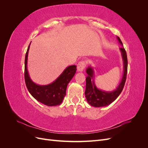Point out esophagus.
<instances>
[{
  "instance_id": "1",
  "label": "esophagus",
  "mask_w": 148,
  "mask_h": 148,
  "mask_svg": "<svg viewBox=\"0 0 148 148\" xmlns=\"http://www.w3.org/2000/svg\"><path fill=\"white\" fill-rule=\"evenodd\" d=\"M86 62L84 61L79 62L77 65V70L78 71H80V72H81V71H83L85 68V66H86Z\"/></svg>"
}]
</instances>
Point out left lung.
Wrapping results in <instances>:
<instances>
[{
  "label": "left lung",
  "mask_w": 148,
  "mask_h": 148,
  "mask_svg": "<svg viewBox=\"0 0 148 148\" xmlns=\"http://www.w3.org/2000/svg\"><path fill=\"white\" fill-rule=\"evenodd\" d=\"M119 43L123 46V44L120 39L117 37ZM120 51L122 54L123 63V74L121 82L119 86L115 90L112 91H105L97 88L94 82V71L93 68L88 66L86 71L88 74L86 78V90L84 92L85 97L89 104L95 107H104L114 102L122 92L127 78L128 60L127 53L123 47L120 48Z\"/></svg>",
  "instance_id": "8db88e82"
}]
</instances>
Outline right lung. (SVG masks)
Listing matches in <instances>:
<instances>
[{"label": "right lung", "mask_w": 148, "mask_h": 148, "mask_svg": "<svg viewBox=\"0 0 148 148\" xmlns=\"http://www.w3.org/2000/svg\"><path fill=\"white\" fill-rule=\"evenodd\" d=\"M31 44V43H30ZM28 47L25 60V79L26 86L29 93L34 99L47 106H56L62 104L66 95L67 85L72 79L77 70V66H67L54 82L47 85H39L34 83L29 77L27 69Z\"/></svg>", "instance_id": "add662e5"}]
</instances>
